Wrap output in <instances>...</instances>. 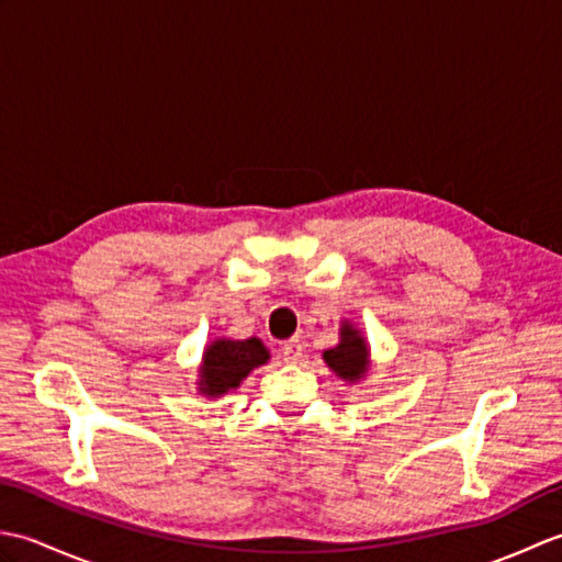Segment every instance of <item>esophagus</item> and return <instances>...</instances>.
I'll return each instance as SVG.
<instances>
[{
    "mask_svg": "<svg viewBox=\"0 0 562 562\" xmlns=\"http://www.w3.org/2000/svg\"><path fill=\"white\" fill-rule=\"evenodd\" d=\"M280 352L284 357V362H292V364L300 362L302 360V340L300 338H292L288 342H282Z\"/></svg>",
    "mask_w": 562,
    "mask_h": 562,
    "instance_id": "obj_1",
    "label": "esophagus"
}]
</instances>
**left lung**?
<instances>
[{"label": "left lung", "mask_w": 562, "mask_h": 562, "mask_svg": "<svg viewBox=\"0 0 562 562\" xmlns=\"http://www.w3.org/2000/svg\"><path fill=\"white\" fill-rule=\"evenodd\" d=\"M326 364L340 376L342 381H360L367 376L369 369V348L362 333L357 330L350 321H342L340 326V342L333 350L324 352Z\"/></svg>", "instance_id": "obj_1"}]
</instances>
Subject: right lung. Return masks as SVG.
<instances>
[{"label":"right lung","mask_w":562,"mask_h":562,"mask_svg":"<svg viewBox=\"0 0 562 562\" xmlns=\"http://www.w3.org/2000/svg\"><path fill=\"white\" fill-rule=\"evenodd\" d=\"M268 360L270 352L258 338L212 340L207 350L202 352L198 391L207 398H220L232 389L241 386V381Z\"/></svg>","instance_id":"right-lung-1"}]
</instances>
